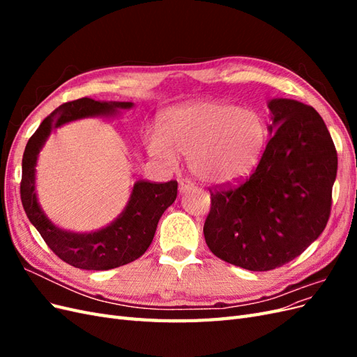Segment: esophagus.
Segmentation results:
<instances>
[{"label": "esophagus", "instance_id": "esophagus-1", "mask_svg": "<svg viewBox=\"0 0 357 357\" xmlns=\"http://www.w3.org/2000/svg\"><path fill=\"white\" fill-rule=\"evenodd\" d=\"M190 189H193V185L188 180V178H180L178 180V192L180 193H186Z\"/></svg>", "mask_w": 357, "mask_h": 357}]
</instances>
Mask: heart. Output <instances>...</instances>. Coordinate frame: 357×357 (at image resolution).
I'll use <instances>...</instances> for the list:
<instances>
[{"label": "heart", "instance_id": "obj_1", "mask_svg": "<svg viewBox=\"0 0 357 357\" xmlns=\"http://www.w3.org/2000/svg\"><path fill=\"white\" fill-rule=\"evenodd\" d=\"M264 117L252 109L215 100H195L169 109L159 131H147V152L165 165L189 156L193 176L205 185L241 181L257 167L266 146Z\"/></svg>", "mask_w": 357, "mask_h": 357}]
</instances>
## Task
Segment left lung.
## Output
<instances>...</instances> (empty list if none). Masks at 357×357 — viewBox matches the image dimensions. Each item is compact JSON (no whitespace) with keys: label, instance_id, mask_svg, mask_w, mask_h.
Listing matches in <instances>:
<instances>
[{"label":"left lung","instance_id":"obj_1","mask_svg":"<svg viewBox=\"0 0 357 357\" xmlns=\"http://www.w3.org/2000/svg\"><path fill=\"white\" fill-rule=\"evenodd\" d=\"M271 135L256 171L240 188L211 192L204 223L210 250L248 271L294 261L326 228L338 158L312 107L268 101Z\"/></svg>","mask_w":357,"mask_h":357}]
</instances>
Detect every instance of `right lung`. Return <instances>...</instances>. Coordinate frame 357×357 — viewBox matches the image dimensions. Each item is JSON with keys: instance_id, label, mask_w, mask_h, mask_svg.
Returning <instances> with one entry per match:
<instances>
[{"instance_id": "obj_1", "label": "right lung", "mask_w": 357, "mask_h": 357, "mask_svg": "<svg viewBox=\"0 0 357 357\" xmlns=\"http://www.w3.org/2000/svg\"><path fill=\"white\" fill-rule=\"evenodd\" d=\"M132 107L134 102L95 101L91 98L66 102L41 122L25 147L20 183L24 210L50 250L75 268L105 271L126 265L142 256L153 240L160 215L177 198V181L137 180L125 208L113 222L96 231L74 232L59 228L41 208L36 190L38 155L56 128L84 117H116L122 110Z\"/></svg>"}]
</instances>
